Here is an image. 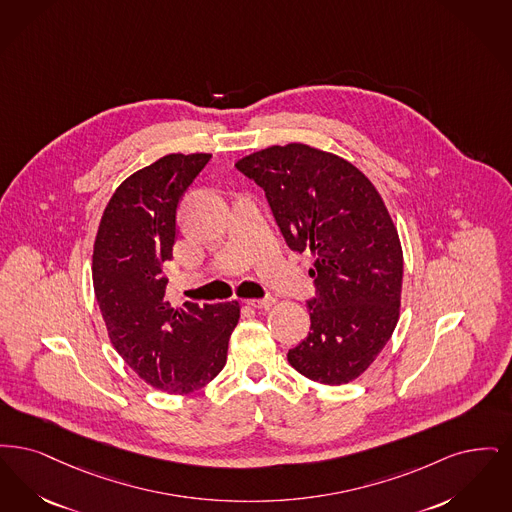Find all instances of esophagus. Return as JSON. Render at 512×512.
<instances>
[{
    "label": "esophagus",
    "instance_id": "obj_1",
    "mask_svg": "<svg viewBox=\"0 0 512 512\" xmlns=\"http://www.w3.org/2000/svg\"><path fill=\"white\" fill-rule=\"evenodd\" d=\"M273 304H275V298H271V296L260 298V300H246V306L256 308V310H267V308H271Z\"/></svg>",
    "mask_w": 512,
    "mask_h": 512
}]
</instances>
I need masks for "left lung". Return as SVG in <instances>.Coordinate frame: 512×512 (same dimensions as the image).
<instances>
[{"label": "left lung", "mask_w": 512, "mask_h": 512, "mask_svg": "<svg viewBox=\"0 0 512 512\" xmlns=\"http://www.w3.org/2000/svg\"><path fill=\"white\" fill-rule=\"evenodd\" d=\"M235 166L264 189L290 250L313 254L312 327L289 350L290 365L321 384L354 380L400 317V237L375 185L348 160L304 143L273 145Z\"/></svg>", "instance_id": "1"}]
</instances>
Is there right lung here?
Returning <instances> with one entry per match:
<instances>
[{"label": "right lung", "mask_w": 512, "mask_h": 512, "mask_svg": "<svg viewBox=\"0 0 512 512\" xmlns=\"http://www.w3.org/2000/svg\"><path fill=\"white\" fill-rule=\"evenodd\" d=\"M210 156H162L124 179L93 245V289L114 350L147 384L179 396L222 371L241 317L239 302L174 306L166 294L179 199Z\"/></svg>", "instance_id": "add662e5"}]
</instances>
